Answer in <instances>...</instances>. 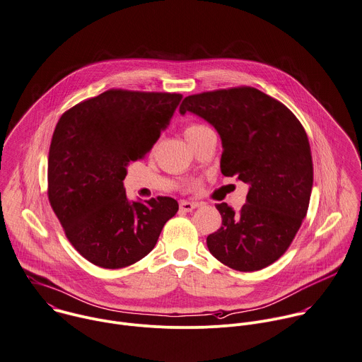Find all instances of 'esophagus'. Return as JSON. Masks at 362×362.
<instances>
[{"instance_id": "34e87169", "label": "esophagus", "mask_w": 362, "mask_h": 362, "mask_svg": "<svg viewBox=\"0 0 362 362\" xmlns=\"http://www.w3.org/2000/svg\"><path fill=\"white\" fill-rule=\"evenodd\" d=\"M195 208H197V204H194V202H188V201L180 202V211H182V212H191Z\"/></svg>"}]
</instances>
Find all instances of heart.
Listing matches in <instances>:
<instances>
[{
	"label": "heart",
	"mask_w": 362,
	"mask_h": 362,
	"mask_svg": "<svg viewBox=\"0 0 362 362\" xmlns=\"http://www.w3.org/2000/svg\"><path fill=\"white\" fill-rule=\"evenodd\" d=\"M206 130H209L205 124H201V123H191V124H188L187 127H185V137H187V140H189V139H192V137H195V136H198L199 133H202V132H206Z\"/></svg>",
	"instance_id": "b5f03b06"
}]
</instances>
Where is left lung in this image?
<instances>
[{"instance_id":"obj_1","label":"left lung","mask_w":362,"mask_h":362,"mask_svg":"<svg viewBox=\"0 0 362 362\" xmlns=\"http://www.w3.org/2000/svg\"><path fill=\"white\" fill-rule=\"evenodd\" d=\"M209 122L222 139L221 173L249 184L238 214L216 204L222 226L208 235L209 252L239 272L260 270L291 245L307 215L313 160L298 119L279 100L239 86L187 96L180 113Z\"/></svg>"}]
</instances>
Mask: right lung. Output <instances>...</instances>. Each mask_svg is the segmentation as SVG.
<instances>
[{
  "label": "right lung",
  "mask_w": 362,
  "mask_h": 362,
  "mask_svg": "<svg viewBox=\"0 0 362 362\" xmlns=\"http://www.w3.org/2000/svg\"><path fill=\"white\" fill-rule=\"evenodd\" d=\"M182 95L110 89L66 110L48 157V199L72 246L105 269L130 266L156 246L178 211L170 197L129 202L123 180L167 127Z\"/></svg>",
  "instance_id": "1"
}]
</instances>
